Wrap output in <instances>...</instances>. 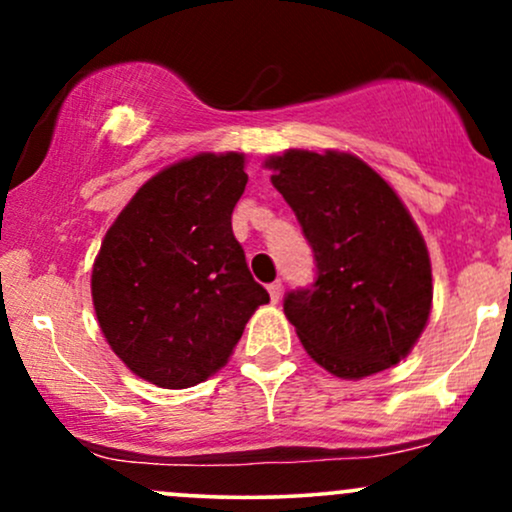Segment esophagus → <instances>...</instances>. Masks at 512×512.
Returning a JSON list of instances; mask_svg holds the SVG:
<instances>
[{
  "label": "esophagus",
  "instance_id": "34e87169",
  "mask_svg": "<svg viewBox=\"0 0 512 512\" xmlns=\"http://www.w3.org/2000/svg\"><path fill=\"white\" fill-rule=\"evenodd\" d=\"M281 289H284V284H281L279 279L272 281V284L267 286V291H269V298H272V303H279V298H281Z\"/></svg>",
  "mask_w": 512,
  "mask_h": 512
}]
</instances>
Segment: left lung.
Segmentation results:
<instances>
[{"label":"left lung","instance_id":"left-lung-1","mask_svg":"<svg viewBox=\"0 0 512 512\" xmlns=\"http://www.w3.org/2000/svg\"><path fill=\"white\" fill-rule=\"evenodd\" d=\"M269 168L315 260L313 284L284 296L305 351L339 378L395 366L424 332L433 298L409 211L356 156L286 151Z\"/></svg>","mask_w":512,"mask_h":512}]
</instances>
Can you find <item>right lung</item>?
Here are the masks:
<instances>
[{
	"mask_svg": "<svg viewBox=\"0 0 512 512\" xmlns=\"http://www.w3.org/2000/svg\"><path fill=\"white\" fill-rule=\"evenodd\" d=\"M243 154H199L139 187L105 233L91 293L110 349L158 387H192L221 366L269 293L252 279L231 216Z\"/></svg>",
	"mask_w": 512,
	"mask_h": 512,
	"instance_id": "obj_1",
	"label": "right lung"
}]
</instances>
